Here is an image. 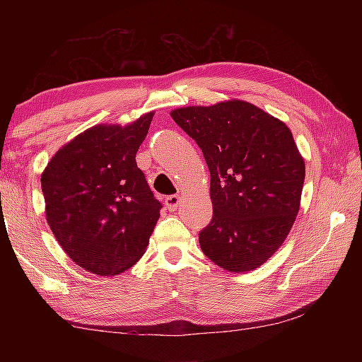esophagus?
<instances>
[{
  "label": "esophagus",
  "mask_w": 362,
  "mask_h": 362,
  "mask_svg": "<svg viewBox=\"0 0 362 362\" xmlns=\"http://www.w3.org/2000/svg\"><path fill=\"white\" fill-rule=\"evenodd\" d=\"M180 201L182 199H180L179 194H170V196H168L166 199H164V204H166V207L170 212H174L177 207L180 206Z\"/></svg>",
  "instance_id": "34e87169"
}]
</instances>
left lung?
I'll list each match as a JSON object with an SVG mask.
<instances>
[{
  "label": "left lung",
  "mask_w": 362,
  "mask_h": 362,
  "mask_svg": "<svg viewBox=\"0 0 362 362\" xmlns=\"http://www.w3.org/2000/svg\"><path fill=\"white\" fill-rule=\"evenodd\" d=\"M173 119L211 173L212 220L199 233L206 257L233 273L263 265L296 222L305 161L283 121L244 100L177 108Z\"/></svg>",
  "instance_id": "left-lung-1"
}]
</instances>
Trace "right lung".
<instances>
[{"label":"right lung","mask_w":362,"mask_h":362,"mask_svg":"<svg viewBox=\"0 0 362 362\" xmlns=\"http://www.w3.org/2000/svg\"><path fill=\"white\" fill-rule=\"evenodd\" d=\"M153 112L124 127L97 124L64 145L41 175L46 218L70 259L99 276L131 268L148 246L161 203L137 168Z\"/></svg>","instance_id":"1"}]
</instances>
